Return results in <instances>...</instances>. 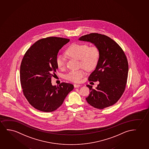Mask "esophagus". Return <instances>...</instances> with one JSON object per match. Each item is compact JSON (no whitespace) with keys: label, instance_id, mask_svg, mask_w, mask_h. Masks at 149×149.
Here are the masks:
<instances>
[{"label":"esophagus","instance_id":"1","mask_svg":"<svg viewBox=\"0 0 149 149\" xmlns=\"http://www.w3.org/2000/svg\"><path fill=\"white\" fill-rule=\"evenodd\" d=\"M81 85H79V84H74V88H79V87H80Z\"/></svg>","mask_w":149,"mask_h":149}]
</instances>
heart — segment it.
Returning <instances> with one entry per match:
<instances>
[{
  "label": "heart",
  "instance_id": "heart-1",
  "mask_svg": "<svg viewBox=\"0 0 149 149\" xmlns=\"http://www.w3.org/2000/svg\"><path fill=\"white\" fill-rule=\"evenodd\" d=\"M66 52L68 56L80 60V66L88 70L94 69L99 62L100 50L96 46L89 47L85 43H73L67 48ZM56 62L60 69L64 68L66 65V59L61 54H58ZM86 75L84 69L71 70L66 76L68 80L71 82L78 83Z\"/></svg>",
  "mask_w": 149,
  "mask_h": 149
}]
</instances>
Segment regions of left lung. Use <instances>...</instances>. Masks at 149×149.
Here are the masks:
<instances>
[{
    "instance_id": "8db88e82",
    "label": "left lung",
    "mask_w": 149,
    "mask_h": 149,
    "mask_svg": "<svg viewBox=\"0 0 149 149\" xmlns=\"http://www.w3.org/2000/svg\"><path fill=\"white\" fill-rule=\"evenodd\" d=\"M79 40L90 42L100 50L99 62L89 77V81H99V84L95 89L87 85L90 94L86 101L97 109L114 105L123 94L128 78V61L124 51L111 38L102 34L91 33Z\"/></svg>"
}]
</instances>
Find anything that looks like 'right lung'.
<instances>
[{"instance_id":"right-lung-1","label":"right lung","mask_w":149,"mask_h":149,"mask_svg":"<svg viewBox=\"0 0 149 149\" xmlns=\"http://www.w3.org/2000/svg\"><path fill=\"white\" fill-rule=\"evenodd\" d=\"M69 39L50 37L35 42L21 62L20 77L23 94L29 104L43 112L55 111L63 104L73 85L62 83L53 86L51 78L58 69L56 59Z\"/></svg>"}]
</instances>
